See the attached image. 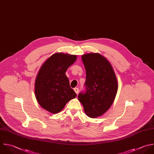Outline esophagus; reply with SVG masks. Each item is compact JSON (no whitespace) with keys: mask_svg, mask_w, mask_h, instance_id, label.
Segmentation results:
<instances>
[{"mask_svg":"<svg viewBox=\"0 0 154 154\" xmlns=\"http://www.w3.org/2000/svg\"><path fill=\"white\" fill-rule=\"evenodd\" d=\"M74 91H75V92L78 94V93H79V89L78 88H74Z\"/></svg>","mask_w":154,"mask_h":154,"instance_id":"1","label":"esophagus"}]
</instances>
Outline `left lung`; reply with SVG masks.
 Listing matches in <instances>:
<instances>
[{"label":"left lung","instance_id":"obj_1","mask_svg":"<svg viewBox=\"0 0 154 154\" xmlns=\"http://www.w3.org/2000/svg\"><path fill=\"white\" fill-rule=\"evenodd\" d=\"M81 58L86 70V91L80 93L78 99L85 114L96 118L111 107L117 92L118 82L111 63L100 54H85Z\"/></svg>","mask_w":154,"mask_h":154}]
</instances>
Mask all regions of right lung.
Masks as SVG:
<instances>
[{"label":"right lung","instance_id":"add662e5","mask_svg":"<svg viewBox=\"0 0 154 154\" xmlns=\"http://www.w3.org/2000/svg\"><path fill=\"white\" fill-rule=\"evenodd\" d=\"M77 56L57 52L48 58L40 67L35 81V96L39 105L52 114L60 112L66 104L76 97L66 75Z\"/></svg>","mask_w":154,"mask_h":154}]
</instances>
